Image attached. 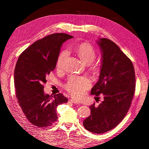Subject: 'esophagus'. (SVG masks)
<instances>
[{
    "label": "esophagus",
    "mask_w": 149,
    "mask_h": 149,
    "mask_svg": "<svg viewBox=\"0 0 149 149\" xmlns=\"http://www.w3.org/2000/svg\"><path fill=\"white\" fill-rule=\"evenodd\" d=\"M71 102H72L73 103H74V104H79V102L77 100H74V99H71Z\"/></svg>",
    "instance_id": "1"
}]
</instances>
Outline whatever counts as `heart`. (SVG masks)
Wrapping results in <instances>:
<instances>
[{"label":"heart","instance_id":"b5f03b06","mask_svg":"<svg viewBox=\"0 0 149 149\" xmlns=\"http://www.w3.org/2000/svg\"><path fill=\"white\" fill-rule=\"evenodd\" d=\"M75 50L80 58L87 63H91L96 56L95 49L91 45L87 43L78 45L75 47ZM67 56L68 52L66 50L62 51L60 53L56 61V66L58 69L63 68ZM93 68L95 71H97L99 66L97 65H94ZM91 83L90 79L86 76H73L69 79L65 87L67 91L73 97L81 98L84 96L86 89L91 86Z\"/></svg>","mask_w":149,"mask_h":149}]
</instances>
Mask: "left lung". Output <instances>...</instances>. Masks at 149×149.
Instances as JSON below:
<instances>
[{
	"label": "left lung",
	"instance_id": "left-lung-1",
	"mask_svg": "<svg viewBox=\"0 0 149 149\" xmlns=\"http://www.w3.org/2000/svg\"><path fill=\"white\" fill-rule=\"evenodd\" d=\"M101 52L98 81L91 89L92 95H103L97 107L89 106L91 115L83 121L89 132L102 134L114 129L129 111L136 88V76L132 61L111 40H97Z\"/></svg>",
	"mask_w": 149,
	"mask_h": 149
}]
</instances>
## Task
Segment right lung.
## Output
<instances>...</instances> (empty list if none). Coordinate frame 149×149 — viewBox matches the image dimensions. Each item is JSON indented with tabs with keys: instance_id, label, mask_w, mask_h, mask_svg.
Here are the masks:
<instances>
[{
	"instance_id": "obj_1",
	"label": "right lung",
	"mask_w": 149,
	"mask_h": 149,
	"mask_svg": "<svg viewBox=\"0 0 149 149\" xmlns=\"http://www.w3.org/2000/svg\"><path fill=\"white\" fill-rule=\"evenodd\" d=\"M66 33H53L34 42L21 53L14 70L16 97L31 124L40 127L51 126L57 120L56 107L68 102L61 93L49 96L43 91L47 76L55 70Z\"/></svg>"
}]
</instances>
